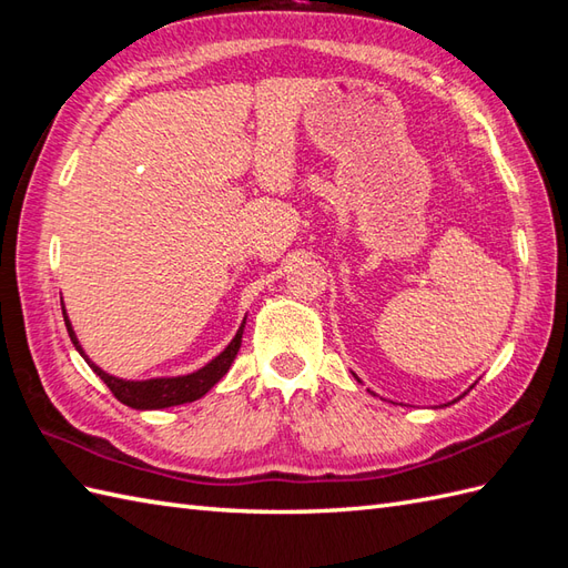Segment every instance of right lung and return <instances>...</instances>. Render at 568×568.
Listing matches in <instances>:
<instances>
[{
	"label": "right lung",
	"instance_id": "obj_1",
	"mask_svg": "<svg viewBox=\"0 0 568 568\" xmlns=\"http://www.w3.org/2000/svg\"><path fill=\"white\" fill-rule=\"evenodd\" d=\"M63 320H65V327L70 334V342L72 346L78 348L82 354V358L88 361V366L98 373V376L106 383V388L114 393V397L119 403H124L134 409H163V407H173V405H183V403H192L202 397L207 390H212L216 383L222 381L224 373L229 371V366L234 364V358L239 354V346H241V334H244V324L246 320L241 322V327L236 332V336L220 356H214L207 366H202L195 373H187V376H175V378H149V381H124V378H116L110 376V373L102 371L98 364H92V361L84 356L82 346L78 342L75 332H72V324L65 315L63 310Z\"/></svg>",
	"mask_w": 568,
	"mask_h": 568
}]
</instances>
